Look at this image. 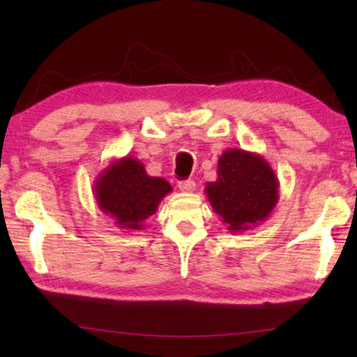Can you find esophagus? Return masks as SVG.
<instances>
[{"mask_svg":"<svg viewBox=\"0 0 357 357\" xmlns=\"http://www.w3.org/2000/svg\"><path fill=\"white\" fill-rule=\"evenodd\" d=\"M178 187H179V190H183V192H193L195 190V181H192V179L179 181Z\"/></svg>","mask_w":357,"mask_h":357,"instance_id":"obj_1","label":"esophagus"}]
</instances>
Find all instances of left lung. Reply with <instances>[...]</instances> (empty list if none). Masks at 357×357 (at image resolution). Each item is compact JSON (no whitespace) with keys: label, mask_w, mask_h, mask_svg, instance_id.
Returning <instances> with one entry per match:
<instances>
[{"label":"left lung","mask_w":357,"mask_h":357,"mask_svg":"<svg viewBox=\"0 0 357 357\" xmlns=\"http://www.w3.org/2000/svg\"><path fill=\"white\" fill-rule=\"evenodd\" d=\"M204 192L227 229L238 233L271 215L279 202V179L264 157L229 148L217 162V179Z\"/></svg>","instance_id":"left-lung-1"}]
</instances>
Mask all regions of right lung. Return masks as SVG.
<instances>
[{
	"label": "right lung",
	"mask_w": 357,
	"mask_h": 357,
	"mask_svg": "<svg viewBox=\"0 0 357 357\" xmlns=\"http://www.w3.org/2000/svg\"><path fill=\"white\" fill-rule=\"evenodd\" d=\"M173 189L164 178L149 176L135 157L110 162L94 181V198L102 213L123 229H143L160 202Z\"/></svg>",
	"instance_id": "obj_1"
}]
</instances>
